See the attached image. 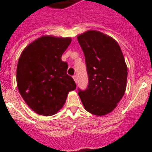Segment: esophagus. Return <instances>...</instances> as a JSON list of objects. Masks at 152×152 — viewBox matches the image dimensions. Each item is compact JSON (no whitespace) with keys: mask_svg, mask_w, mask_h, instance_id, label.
<instances>
[{"mask_svg":"<svg viewBox=\"0 0 152 152\" xmlns=\"http://www.w3.org/2000/svg\"><path fill=\"white\" fill-rule=\"evenodd\" d=\"M73 79H74V80L75 81V83H77V76L76 75L73 76Z\"/></svg>","mask_w":152,"mask_h":152,"instance_id":"34e87169","label":"esophagus"}]
</instances>
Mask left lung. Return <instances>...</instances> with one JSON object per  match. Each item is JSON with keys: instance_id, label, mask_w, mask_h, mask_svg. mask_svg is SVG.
<instances>
[{"instance_id": "left-lung-1", "label": "left lung", "mask_w": 152, "mask_h": 152, "mask_svg": "<svg viewBox=\"0 0 152 152\" xmlns=\"http://www.w3.org/2000/svg\"><path fill=\"white\" fill-rule=\"evenodd\" d=\"M83 52L88 84L79 90L87 112L97 116L107 115L115 109L125 94L127 66L118 42L100 31L89 30L77 36Z\"/></svg>"}]
</instances>
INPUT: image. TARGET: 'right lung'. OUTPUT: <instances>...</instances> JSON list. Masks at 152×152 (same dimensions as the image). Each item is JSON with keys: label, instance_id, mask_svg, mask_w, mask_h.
I'll use <instances>...</instances> for the list:
<instances>
[{"label": "right lung", "instance_id": "right-lung-1", "mask_svg": "<svg viewBox=\"0 0 152 152\" xmlns=\"http://www.w3.org/2000/svg\"><path fill=\"white\" fill-rule=\"evenodd\" d=\"M71 41V37L42 36L28 44L19 58V92L38 115L56 114L64 106L69 92L76 88L75 82L66 73L68 64L61 61Z\"/></svg>", "mask_w": 152, "mask_h": 152}]
</instances>
